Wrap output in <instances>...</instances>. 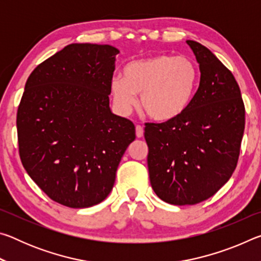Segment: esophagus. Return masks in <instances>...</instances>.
Masks as SVG:
<instances>
[{
  "label": "esophagus",
  "mask_w": 261,
  "mask_h": 261,
  "mask_svg": "<svg viewBox=\"0 0 261 261\" xmlns=\"http://www.w3.org/2000/svg\"><path fill=\"white\" fill-rule=\"evenodd\" d=\"M136 136L138 137V138H141V137L144 136V129L141 125H136Z\"/></svg>",
  "instance_id": "1"
}]
</instances>
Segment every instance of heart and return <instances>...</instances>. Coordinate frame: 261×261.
<instances>
[{
    "mask_svg": "<svg viewBox=\"0 0 261 261\" xmlns=\"http://www.w3.org/2000/svg\"><path fill=\"white\" fill-rule=\"evenodd\" d=\"M198 82L199 70L191 59L158 54L126 64L123 77L113 79L112 95L116 108L129 114L140 94L144 113L156 122H168L189 108Z\"/></svg>",
    "mask_w": 261,
    "mask_h": 261,
    "instance_id": "heart-1",
    "label": "heart"
}]
</instances>
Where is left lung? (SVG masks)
<instances>
[{
    "label": "left lung",
    "mask_w": 261,
    "mask_h": 261,
    "mask_svg": "<svg viewBox=\"0 0 261 261\" xmlns=\"http://www.w3.org/2000/svg\"><path fill=\"white\" fill-rule=\"evenodd\" d=\"M199 63L191 105L173 121L145 123L147 165L156 196L171 205H194L219 191L237 166L245 107L230 70L201 43L188 40Z\"/></svg>",
    "instance_id": "obj_1"
}]
</instances>
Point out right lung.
Returning a JSON list of instances; mask_svg holds the SVG:
<instances>
[{
    "mask_svg": "<svg viewBox=\"0 0 261 261\" xmlns=\"http://www.w3.org/2000/svg\"><path fill=\"white\" fill-rule=\"evenodd\" d=\"M118 49L71 43L35 68L17 112L20 161L51 200L86 208L107 198L136 138L134 123L110 112Z\"/></svg>",
    "mask_w": 261,
    "mask_h": 261,
    "instance_id": "right-lung-1",
    "label": "right lung"
}]
</instances>
